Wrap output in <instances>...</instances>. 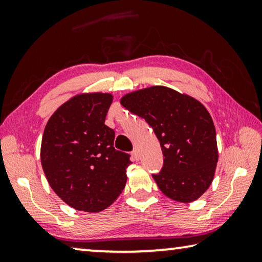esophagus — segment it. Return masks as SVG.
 I'll return each mask as SVG.
<instances>
[{
  "label": "esophagus",
  "mask_w": 262,
  "mask_h": 262,
  "mask_svg": "<svg viewBox=\"0 0 262 262\" xmlns=\"http://www.w3.org/2000/svg\"><path fill=\"white\" fill-rule=\"evenodd\" d=\"M132 156H133V160H134V161L140 160V152H139L138 149H134V150L132 151Z\"/></svg>",
  "instance_id": "34e87169"
}]
</instances>
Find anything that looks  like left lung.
Returning a JSON list of instances; mask_svg holds the SVG:
<instances>
[{"label":"left lung","instance_id":"obj_1","mask_svg":"<svg viewBox=\"0 0 262 262\" xmlns=\"http://www.w3.org/2000/svg\"><path fill=\"white\" fill-rule=\"evenodd\" d=\"M120 102L146 120L160 141L163 167L152 178L162 192L182 203L201 197L212 183L218 162L215 128L205 107L165 86L128 93Z\"/></svg>","mask_w":262,"mask_h":262}]
</instances>
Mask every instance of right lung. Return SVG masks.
<instances>
[{"label": "right lung", "instance_id": "1", "mask_svg": "<svg viewBox=\"0 0 262 262\" xmlns=\"http://www.w3.org/2000/svg\"><path fill=\"white\" fill-rule=\"evenodd\" d=\"M113 95L82 93L63 103L45 126L40 162L50 186L78 211L99 212L122 192L130 155L114 148L105 124Z\"/></svg>", "mask_w": 262, "mask_h": 262}]
</instances>
